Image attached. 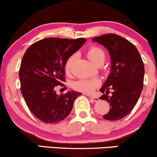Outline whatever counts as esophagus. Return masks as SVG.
<instances>
[{"label": "esophagus", "mask_w": 157, "mask_h": 157, "mask_svg": "<svg viewBox=\"0 0 157 157\" xmlns=\"http://www.w3.org/2000/svg\"><path fill=\"white\" fill-rule=\"evenodd\" d=\"M89 98H90V99H91L93 102H98V101L99 100V98L95 97V96H89Z\"/></svg>", "instance_id": "obj_1"}]
</instances>
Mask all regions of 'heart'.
I'll list each match as a JSON object with an SVG mask.
<instances>
[{
    "label": "heart",
    "instance_id": "1",
    "mask_svg": "<svg viewBox=\"0 0 157 157\" xmlns=\"http://www.w3.org/2000/svg\"><path fill=\"white\" fill-rule=\"evenodd\" d=\"M86 55L93 64H96L100 60L105 61V52L102 48L97 46L90 47L86 52ZM75 55H71L66 61L64 69L67 73H69L72 68L73 64L75 61ZM98 85H99V83L96 80H79L73 83V88L82 93H91L97 87Z\"/></svg>",
    "mask_w": 157,
    "mask_h": 157
}]
</instances>
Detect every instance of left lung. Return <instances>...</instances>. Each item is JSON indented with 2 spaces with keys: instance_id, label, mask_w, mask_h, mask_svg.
Listing matches in <instances>:
<instances>
[{
  "instance_id": "obj_1",
  "label": "left lung",
  "mask_w": 157,
  "mask_h": 157,
  "mask_svg": "<svg viewBox=\"0 0 157 157\" xmlns=\"http://www.w3.org/2000/svg\"><path fill=\"white\" fill-rule=\"evenodd\" d=\"M92 40L103 45L111 57V72L100 89V99L107 101L110 110L103 115L116 121L128 115L135 106L144 86V65L135 45L116 34L103 35ZM109 89L112 95L108 96Z\"/></svg>"
}]
</instances>
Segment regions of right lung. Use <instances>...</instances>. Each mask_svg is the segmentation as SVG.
Masks as SVG:
<instances>
[{"instance_id": "right-lung-1", "label": "right lung", "mask_w": 157, "mask_h": 157, "mask_svg": "<svg viewBox=\"0 0 157 157\" xmlns=\"http://www.w3.org/2000/svg\"><path fill=\"white\" fill-rule=\"evenodd\" d=\"M86 42L77 39L46 38L28 48L20 64L21 93L30 112L45 123H58L71 113L78 92L58 95L55 88L65 82L67 58Z\"/></svg>"}]
</instances>
